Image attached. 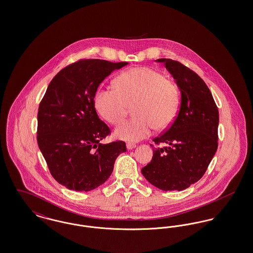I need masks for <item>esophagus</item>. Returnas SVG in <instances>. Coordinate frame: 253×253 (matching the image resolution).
Segmentation results:
<instances>
[{"label":"esophagus","mask_w":253,"mask_h":253,"mask_svg":"<svg viewBox=\"0 0 253 253\" xmlns=\"http://www.w3.org/2000/svg\"><path fill=\"white\" fill-rule=\"evenodd\" d=\"M126 147H127V149H128V150H132V149H134V148L136 147V145L134 144V143L128 142V143L126 144Z\"/></svg>","instance_id":"obj_1"}]
</instances>
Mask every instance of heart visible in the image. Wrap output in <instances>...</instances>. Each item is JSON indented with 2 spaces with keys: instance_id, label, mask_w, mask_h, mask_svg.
<instances>
[{
  "instance_id": "b5f03b06",
  "label": "heart",
  "mask_w": 253,
  "mask_h": 253,
  "mask_svg": "<svg viewBox=\"0 0 253 253\" xmlns=\"http://www.w3.org/2000/svg\"><path fill=\"white\" fill-rule=\"evenodd\" d=\"M115 87L99 88L94 97L98 115L110 124L120 123L133 106V119L123 121L117 137L139 141L149 136L154 128L165 130L175 120L179 108L176 84L163 74L149 67H136L116 79Z\"/></svg>"
}]
</instances>
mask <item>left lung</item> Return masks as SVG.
Wrapping results in <instances>:
<instances>
[{
  "label": "left lung",
  "instance_id": "1",
  "mask_svg": "<svg viewBox=\"0 0 253 253\" xmlns=\"http://www.w3.org/2000/svg\"><path fill=\"white\" fill-rule=\"evenodd\" d=\"M164 62L179 87V111L168 129L153 139V159L141 172L163 191H182L204 175L218 147L219 113L204 81L177 60ZM163 144V147L158 145Z\"/></svg>",
  "mask_w": 253,
  "mask_h": 253
}]
</instances>
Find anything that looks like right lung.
<instances>
[{"instance_id":"add662e5","label":"right lung","mask_w":253,"mask_h":253,"mask_svg":"<svg viewBox=\"0 0 253 253\" xmlns=\"http://www.w3.org/2000/svg\"><path fill=\"white\" fill-rule=\"evenodd\" d=\"M126 61L83 59L58 73L38 111L37 141L50 173L62 186L89 192L111 175L124 141L101 144L111 133L99 120L94 97L100 83Z\"/></svg>"}]
</instances>
